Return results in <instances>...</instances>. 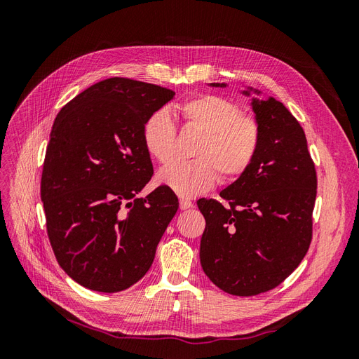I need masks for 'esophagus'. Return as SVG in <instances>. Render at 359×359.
<instances>
[{"mask_svg": "<svg viewBox=\"0 0 359 359\" xmlns=\"http://www.w3.org/2000/svg\"><path fill=\"white\" fill-rule=\"evenodd\" d=\"M193 206V202L189 199H180V208L181 210H189Z\"/></svg>", "mask_w": 359, "mask_h": 359, "instance_id": "obj_1", "label": "esophagus"}]
</instances>
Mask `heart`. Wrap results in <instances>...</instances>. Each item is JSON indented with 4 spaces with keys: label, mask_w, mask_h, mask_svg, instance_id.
<instances>
[{
    "label": "heart",
    "mask_w": 359,
    "mask_h": 359,
    "mask_svg": "<svg viewBox=\"0 0 359 359\" xmlns=\"http://www.w3.org/2000/svg\"><path fill=\"white\" fill-rule=\"evenodd\" d=\"M190 127L201 132L190 161H180L158 173V182L181 198L210 190L219 180L233 181L250 169L260 148V127L253 116L241 115L240 106L220 95H199L178 106ZM177 130L166 109L149 114L142 126L147 153L168 165L175 151Z\"/></svg>",
    "instance_id": "obj_1"
}]
</instances>
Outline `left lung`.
<instances>
[{
    "label": "left lung",
    "instance_id": "left-lung-1",
    "mask_svg": "<svg viewBox=\"0 0 359 359\" xmlns=\"http://www.w3.org/2000/svg\"><path fill=\"white\" fill-rule=\"evenodd\" d=\"M224 88L226 83H210ZM260 95L247 86L244 95ZM260 148L250 169L220 191L227 201L199 199L203 273L222 290L253 297L277 287L301 264L311 243L316 169L302 127L287 107L252 99Z\"/></svg>",
    "mask_w": 359,
    "mask_h": 359
}]
</instances>
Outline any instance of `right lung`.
<instances>
[{
    "instance_id": "right-lung-1",
    "label": "right lung",
    "mask_w": 359,
    "mask_h": 359,
    "mask_svg": "<svg viewBox=\"0 0 359 359\" xmlns=\"http://www.w3.org/2000/svg\"><path fill=\"white\" fill-rule=\"evenodd\" d=\"M173 97L158 85L111 78L76 95L53 121L40 189L48 236L60 266L86 289L121 292L142 278L178 211L166 186L137 196L154 173L142 126Z\"/></svg>"
}]
</instances>
